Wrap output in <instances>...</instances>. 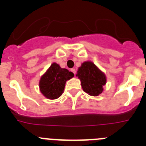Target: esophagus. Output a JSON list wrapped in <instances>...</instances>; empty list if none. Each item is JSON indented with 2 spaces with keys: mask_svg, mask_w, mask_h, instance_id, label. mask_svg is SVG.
<instances>
[{
  "mask_svg": "<svg viewBox=\"0 0 146 146\" xmlns=\"http://www.w3.org/2000/svg\"><path fill=\"white\" fill-rule=\"evenodd\" d=\"M71 71H72V72H73V73H74V75H75V74H76V70L74 69H71Z\"/></svg>",
  "mask_w": 146,
  "mask_h": 146,
  "instance_id": "34e87169",
  "label": "esophagus"
}]
</instances>
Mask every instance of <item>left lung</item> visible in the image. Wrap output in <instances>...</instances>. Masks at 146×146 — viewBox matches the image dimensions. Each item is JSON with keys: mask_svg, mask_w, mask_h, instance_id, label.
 <instances>
[{"mask_svg": "<svg viewBox=\"0 0 146 146\" xmlns=\"http://www.w3.org/2000/svg\"><path fill=\"white\" fill-rule=\"evenodd\" d=\"M76 76L80 80L83 91L91 96H99L104 90L103 86L106 84L104 73L91 61L84 62L79 67Z\"/></svg>", "mask_w": 146, "mask_h": 146, "instance_id": "8db88e82", "label": "left lung"}]
</instances>
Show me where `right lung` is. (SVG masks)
I'll use <instances>...</instances> for the list:
<instances>
[{"mask_svg": "<svg viewBox=\"0 0 146 146\" xmlns=\"http://www.w3.org/2000/svg\"><path fill=\"white\" fill-rule=\"evenodd\" d=\"M74 77V74L66 69H62L58 64L53 63L41 77L40 91L50 99H58L64 91L66 82Z\"/></svg>", "mask_w": 146, "mask_h": 146, "instance_id": "1", "label": "right lung"}]
</instances>
